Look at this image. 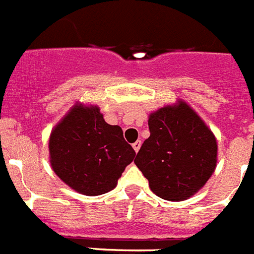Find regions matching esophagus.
<instances>
[{
    "label": "esophagus",
    "instance_id": "esophagus-1",
    "mask_svg": "<svg viewBox=\"0 0 254 254\" xmlns=\"http://www.w3.org/2000/svg\"><path fill=\"white\" fill-rule=\"evenodd\" d=\"M132 147H133L134 151L138 152V150H140V147H141V141H136V142H134L133 145H132Z\"/></svg>",
    "mask_w": 254,
    "mask_h": 254
}]
</instances>
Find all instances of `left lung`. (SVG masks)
<instances>
[{
  "instance_id": "left-lung-1",
  "label": "left lung",
  "mask_w": 254,
  "mask_h": 254,
  "mask_svg": "<svg viewBox=\"0 0 254 254\" xmlns=\"http://www.w3.org/2000/svg\"><path fill=\"white\" fill-rule=\"evenodd\" d=\"M150 137L143 141L136 167L150 190L167 201L196 194L217 164V141L208 126L185 100L149 114Z\"/></svg>"
}]
</instances>
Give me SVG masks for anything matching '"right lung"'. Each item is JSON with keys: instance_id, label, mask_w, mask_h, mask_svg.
I'll return each instance as SVG.
<instances>
[{"instance_id": "add662e5", "label": "right lung", "mask_w": 254, "mask_h": 254, "mask_svg": "<svg viewBox=\"0 0 254 254\" xmlns=\"http://www.w3.org/2000/svg\"><path fill=\"white\" fill-rule=\"evenodd\" d=\"M48 149L58 178L85 196H99L116 188L136 155L120 126L108 125L98 105L80 102L53 127Z\"/></svg>"}]
</instances>
